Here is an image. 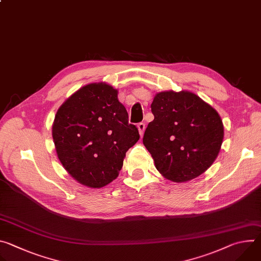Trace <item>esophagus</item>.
<instances>
[{
	"instance_id": "34e87169",
	"label": "esophagus",
	"mask_w": 261,
	"mask_h": 261,
	"mask_svg": "<svg viewBox=\"0 0 261 261\" xmlns=\"http://www.w3.org/2000/svg\"><path fill=\"white\" fill-rule=\"evenodd\" d=\"M137 128H138V131H139V134L142 136V135H143V132H144V129H145L144 123H138V124H137Z\"/></svg>"
}]
</instances>
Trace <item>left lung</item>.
I'll use <instances>...</instances> for the list:
<instances>
[{
  "instance_id": "1",
  "label": "left lung",
  "mask_w": 261,
  "mask_h": 261,
  "mask_svg": "<svg viewBox=\"0 0 261 261\" xmlns=\"http://www.w3.org/2000/svg\"><path fill=\"white\" fill-rule=\"evenodd\" d=\"M143 144L159 172L175 182L193 179L216 160L224 137L217 111L188 92L158 93L151 105Z\"/></svg>"
}]
</instances>
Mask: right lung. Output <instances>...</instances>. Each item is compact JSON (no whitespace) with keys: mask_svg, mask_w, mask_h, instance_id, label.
<instances>
[{"mask_svg":"<svg viewBox=\"0 0 261 261\" xmlns=\"http://www.w3.org/2000/svg\"><path fill=\"white\" fill-rule=\"evenodd\" d=\"M53 138L68 173L88 187L101 188L118 177L139 133L128 122L118 90L99 83L83 87L61 105Z\"/></svg>","mask_w":261,"mask_h":261,"instance_id":"obj_1","label":"right lung"}]
</instances>
